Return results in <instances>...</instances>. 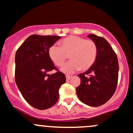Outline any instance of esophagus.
Returning <instances> with one entry per match:
<instances>
[{
	"mask_svg": "<svg viewBox=\"0 0 133 133\" xmlns=\"http://www.w3.org/2000/svg\"><path fill=\"white\" fill-rule=\"evenodd\" d=\"M65 77H66V81H69V79L71 78V76H69V75H66V76H65Z\"/></svg>",
	"mask_w": 133,
	"mask_h": 133,
	"instance_id": "34e87169",
	"label": "esophagus"
}]
</instances>
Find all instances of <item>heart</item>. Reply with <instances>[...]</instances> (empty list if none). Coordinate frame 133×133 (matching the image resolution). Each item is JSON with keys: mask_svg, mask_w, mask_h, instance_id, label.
Wrapping results in <instances>:
<instances>
[{"mask_svg": "<svg viewBox=\"0 0 133 133\" xmlns=\"http://www.w3.org/2000/svg\"><path fill=\"white\" fill-rule=\"evenodd\" d=\"M60 47L52 45L48 48V56L54 64L61 67L69 55L71 60L64 65L62 71L70 74L79 69L87 71L95 64L98 55V48L94 41L84 37L70 35L59 42Z\"/></svg>", "mask_w": 133, "mask_h": 133, "instance_id": "heart-1", "label": "heart"}]
</instances>
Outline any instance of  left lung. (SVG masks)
I'll return each instance as SVG.
<instances>
[{
    "label": "left lung",
    "instance_id": "1",
    "mask_svg": "<svg viewBox=\"0 0 133 133\" xmlns=\"http://www.w3.org/2000/svg\"><path fill=\"white\" fill-rule=\"evenodd\" d=\"M88 37L97 45V58L95 64L89 70L78 75L81 84L77 87L76 92L82 102L97 107L107 102L116 90L118 81V59L105 38L94 34L89 35Z\"/></svg>",
    "mask_w": 133,
    "mask_h": 133
}]
</instances>
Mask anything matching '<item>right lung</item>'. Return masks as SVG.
Segmentation results:
<instances>
[{
	"instance_id": "add662e5",
	"label": "right lung",
	"mask_w": 133,
	"mask_h": 133,
	"mask_svg": "<svg viewBox=\"0 0 133 133\" xmlns=\"http://www.w3.org/2000/svg\"><path fill=\"white\" fill-rule=\"evenodd\" d=\"M61 37L29 36L19 47L15 56V81L23 98L38 110L50 108L58 101L59 89L65 77L54 66L48 56V48ZM53 69L57 72L50 76Z\"/></svg>"
}]
</instances>
